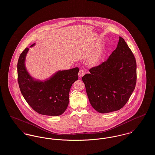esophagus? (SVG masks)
<instances>
[{
	"label": "esophagus",
	"instance_id": "34e87169",
	"mask_svg": "<svg viewBox=\"0 0 155 155\" xmlns=\"http://www.w3.org/2000/svg\"><path fill=\"white\" fill-rule=\"evenodd\" d=\"M85 74V71L84 70L81 69V70H80L79 73H78V76L81 78V77H83Z\"/></svg>",
	"mask_w": 155,
	"mask_h": 155
}]
</instances>
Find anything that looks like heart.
Wrapping results in <instances>:
<instances>
[{
  "mask_svg": "<svg viewBox=\"0 0 155 155\" xmlns=\"http://www.w3.org/2000/svg\"><path fill=\"white\" fill-rule=\"evenodd\" d=\"M102 52L101 49H98L96 51L92 53L90 56L89 57L87 60L88 64L89 66H93L97 64V63L100 61L102 59Z\"/></svg>",
  "mask_w": 155,
  "mask_h": 155,
  "instance_id": "heart-1",
  "label": "heart"
}]
</instances>
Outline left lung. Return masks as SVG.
<instances>
[{
    "mask_svg": "<svg viewBox=\"0 0 155 155\" xmlns=\"http://www.w3.org/2000/svg\"><path fill=\"white\" fill-rule=\"evenodd\" d=\"M82 77L89 102L95 110L107 113L118 110L128 102L135 87L137 63L124 39L108 59Z\"/></svg>",
    "mask_w": 155,
    "mask_h": 155,
    "instance_id": "obj_1",
    "label": "left lung"
}]
</instances>
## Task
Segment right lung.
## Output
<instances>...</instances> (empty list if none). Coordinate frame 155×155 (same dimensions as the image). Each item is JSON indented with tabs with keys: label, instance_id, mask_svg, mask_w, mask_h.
Instances as JSON below:
<instances>
[{
	"label": "right lung",
	"instance_id": "obj_1",
	"mask_svg": "<svg viewBox=\"0 0 155 155\" xmlns=\"http://www.w3.org/2000/svg\"><path fill=\"white\" fill-rule=\"evenodd\" d=\"M28 51L29 48L25 49L17 63L18 82L22 96L30 106L41 114H62L68 105L70 88L78 79L79 68L59 70L45 80H36L30 75L25 64Z\"/></svg>",
	"mask_w": 155,
	"mask_h": 155
}]
</instances>
